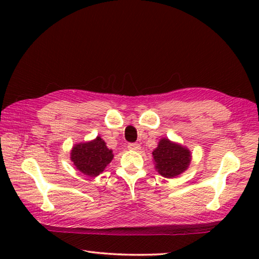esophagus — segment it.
Instances as JSON below:
<instances>
[{
	"label": "esophagus",
	"mask_w": 259,
	"mask_h": 259,
	"mask_svg": "<svg viewBox=\"0 0 259 259\" xmlns=\"http://www.w3.org/2000/svg\"><path fill=\"white\" fill-rule=\"evenodd\" d=\"M128 148L131 151H139L140 145L138 143H131V144H128Z\"/></svg>",
	"instance_id": "1"
}]
</instances>
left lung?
Returning <instances> with one entry per match:
<instances>
[{
  "label": "left lung",
  "instance_id": "8db88e82",
  "mask_svg": "<svg viewBox=\"0 0 259 259\" xmlns=\"http://www.w3.org/2000/svg\"><path fill=\"white\" fill-rule=\"evenodd\" d=\"M155 166L161 176L174 178L185 171L191 162V153L187 148L174 144L169 139L160 140L159 145L153 152Z\"/></svg>",
  "mask_w": 259,
  "mask_h": 259
}]
</instances>
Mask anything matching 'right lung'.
Segmentation results:
<instances>
[{"label": "right lung", "instance_id": "1", "mask_svg": "<svg viewBox=\"0 0 259 259\" xmlns=\"http://www.w3.org/2000/svg\"><path fill=\"white\" fill-rule=\"evenodd\" d=\"M113 153L108 150L104 140L97 137L93 142L77 144L73 147L71 160L77 170L87 176L96 177L104 171L112 161Z\"/></svg>", "mask_w": 259, "mask_h": 259}]
</instances>
